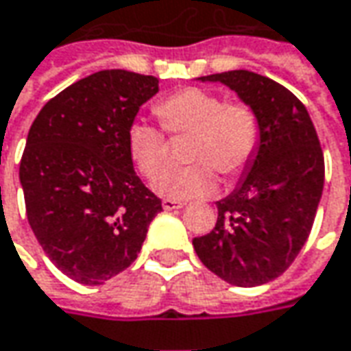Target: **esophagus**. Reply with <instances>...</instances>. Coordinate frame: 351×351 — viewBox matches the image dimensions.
Segmentation results:
<instances>
[{"label": "esophagus", "instance_id": "1", "mask_svg": "<svg viewBox=\"0 0 351 351\" xmlns=\"http://www.w3.org/2000/svg\"><path fill=\"white\" fill-rule=\"evenodd\" d=\"M161 206H163L165 211H173V209H180V207H184V204H182V202H176V199H169V197H165V199L161 202Z\"/></svg>", "mask_w": 351, "mask_h": 351}]
</instances>
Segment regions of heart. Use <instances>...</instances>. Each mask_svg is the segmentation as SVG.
Segmentation results:
<instances>
[{
	"label": "heart",
	"instance_id": "obj_1",
	"mask_svg": "<svg viewBox=\"0 0 351 351\" xmlns=\"http://www.w3.org/2000/svg\"><path fill=\"white\" fill-rule=\"evenodd\" d=\"M156 115L171 136H188L186 159L192 163L182 171L163 175L169 167L165 134L134 121L126 130V147L136 169L156 180L159 194L188 199L211 194L219 184L217 171L238 176L254 161L261 125L257 113L245 104H225L221 95L204 88H182L156 104Z\"/></svg>",
	"mask_w": 351,
	"mask_h": 351
}]
</instances>
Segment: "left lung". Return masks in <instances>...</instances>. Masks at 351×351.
I'll list each match as a JSON object with an SVG mask.
<instances>
[{"label": "left lung", "instance_id": "1", "mask_svg": "<svg viewBox=\"0 0 351 351\" xmlns=\"http://www.w3.org/2000/svg\"><path fill=\"white\" fill-rule=\"evenodd\" d=\"M221 82L259 117L261 142L232 194L217 202L215 228L192 244L199 261L234 286L275 280L306 244L325 184V157L306 106L252 71L199 78Z\"/></svg>", "mask_w": 351, "mask_h": 351}]
</instances>
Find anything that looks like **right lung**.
<instances>
[{"instance_id": "obj_1", "label": "right lung", "mask_w": 351, "mask_h": 351, "mask_svg": "<svg viewBox=\"0 0 351 351\" xmlns=\"http://www.w3.org/2000/svg\"><path fill=\"white\" fill-rule=\"evenodd\" d=\"M157 92L156 76L99 71L51 97L28 130L19 169L28 223L51 263L80 285L130 267L163 209L126 147L128 126Z\"/></svg>"}]
</instances>
